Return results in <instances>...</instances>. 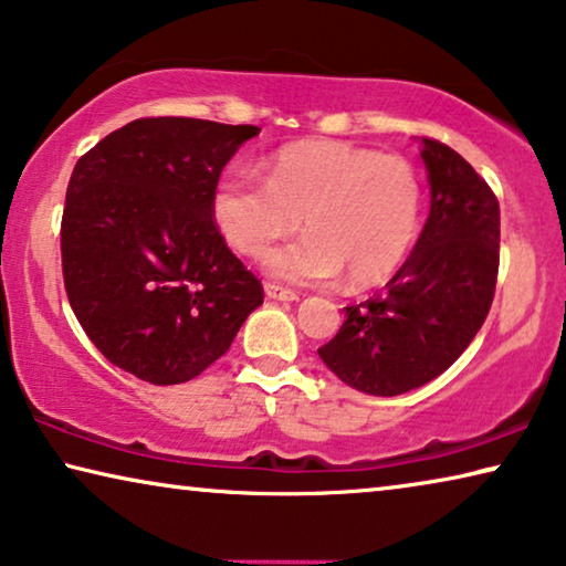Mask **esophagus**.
<instances>
[{"instance_id":"esophagus-1","label":"esophagus","mask_w":566,"mask_h":566,"mask_svg":"<svg viewBox=\"0 0 566 566\" xmlns=\"http://www.w3.org/2000/svg\"><path fill=\"white\" fill-rule=\"evenodd\" d=\"M265 295L275 301H298V293L285 289V285H277V283H265Z\"/></svg>"}]
</instances>
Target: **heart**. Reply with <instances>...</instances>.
<instances>
[{
    "label": "heart",
    "mask_w": 566,
    "mask_h": 566,
    "mask_svg": "<svg viewBox=\"0 0 566 566\" xmlns=\"http://www.w3.org/2000/svg\"><path fill=\"white\" fill-rule=\"evenodd\" d=\"M422 181L405 156L346 142L291 144L265 164V179L224 169L212 189V220L230 248L255 258L298 228L303 238L265 255V271L289 283L349 289L392 277L422 222Z\"/></svg>",
    "instance_id": "b5f03b06"
}]
</instances>
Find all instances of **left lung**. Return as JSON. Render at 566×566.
I'll list each match as a JSON object with an SVG mask.
<instances>
[{"label":"left lung","instance_id":"1","mask_svg":"<svg viewBox=\"0 0 566 566\" xmlns=\"http://www.w3.org/2000/svg\"><path fill=\"white\" fill-rule=\"evenodd\" d=\"M430 217L410 258L379 293L346 306L318 356L338 379L377 397L428 385L473 342L499 277L501 210L463 156L422 138Z\"/></svg>","mask_w":566,"mask_h":566}]
</instances>
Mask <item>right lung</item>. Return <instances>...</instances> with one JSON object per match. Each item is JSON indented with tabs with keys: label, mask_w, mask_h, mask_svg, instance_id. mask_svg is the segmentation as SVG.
Here are the masks:
<instances>
[{
	"label": "right lung",
	"mask_w": 566,
	"mask_h": 566,
	"mask_svg": "<svg viewBox=\"0 0 566 566\" xmlns=\"http://www.w3.org/2000/svg\"><path fill=\"white\" fill-rule=\"evenodd\" d=\"M258 132L136 118L77 159L60 222L65 293L118 369L151 385L195 379L263 303L212 220L217 177Z\"/></svg>",
	"instance_id": "right-lung-1"
}]
</instances>
